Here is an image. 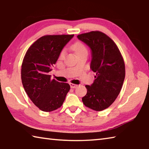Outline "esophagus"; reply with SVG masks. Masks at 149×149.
Here are the masks:
<instances>
[{"label":"esophagus","mask_w":149,"mask_h":149,"mask_svg":"<svg viewBox=\"0 0 149 149\" xmlns=\"http://www.w3.org/2000/svg\"><path fill=\"white\" fill-rule=\"evenodd\" d=\"M70 86L72 88H76L78 86L77 84H73V83H70Z\"/></svg>","instance_id":"34e87169"}]
</instances>
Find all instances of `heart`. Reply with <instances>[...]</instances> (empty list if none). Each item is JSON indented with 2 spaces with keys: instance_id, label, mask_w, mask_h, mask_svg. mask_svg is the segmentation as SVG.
<instances>
[{
  "instance_id": "1",
  "label": "heart",
  "mask_w": 149,
  "mask_h": 149,
  "mask_svg": "<svg viewBox=\"0 0 149 149\" xmlns=\"http://www.w3.org/2000/svg\"><path fill=\"white\" fill-rule=\"evenodd\" d=\"M72 48L74 49V51L75 52V53L76 54L80 53V52H82L84 51H87L86 47L84 46L83 44H82L81 42H75L74 45L72 46ZM64 55H65V51H63L62 52H61V56H63Z\"/></svg>"
}]
</instances>
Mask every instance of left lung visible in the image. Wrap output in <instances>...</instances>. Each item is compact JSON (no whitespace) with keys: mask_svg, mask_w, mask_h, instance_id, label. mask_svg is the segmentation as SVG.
I'll list each match as a JSON object with an SVG mask.
<instances>
[{"mask_svg":"<svg viewBox=\"0 0 149 149\" xmlns=\"http://www.w3.org/2000/svg\"><path fill=\"white\" fill-rule=\"evenodd\" d=\"M91 50L90 69L96 73L82 98L86 107L95 111L107 109L120 92L125 77V63L115 42L106 34L95 31L77 36Z\"/></svg>","mask_w":149,"mask_h":149,"instance_id":"left-lung-1","label":"left lung"}]
</instances>
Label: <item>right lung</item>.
Here are the masks:
<instances>
[{
    "instance_id": "obj_1",
    "label": "right lung",
    "mask_w": 149,
    "mask_h": 149,
    "mask_svg": "<svg viewBox=\"0 0 149 149\" xmlns=\"http://www.w3.org/2000/svg\"><path fill=\"white\" fill-rule=\"evenodd\" d=\"M73 37L74 35L41 37L29 48L23 59V87L35 105L44 112L53 111L62 106L70 89L69 84L52 79L48 74Z\"/></svg>"
}]
</instances>
